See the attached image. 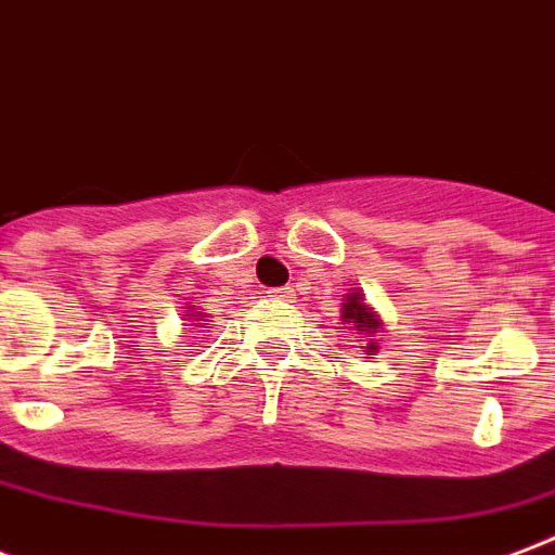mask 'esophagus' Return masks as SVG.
<instances>
[{
  "label": "esophagus",
  "mask_w": 555,
  "mask_h": 555,
  "mask_svg": "<svg viewBox=\"0 0 555 555\" xmlns=\"http://www.w3.org/2000/svg\"><path fill=\"white\" fill-rule=\"evenodd\" d=\"M270 299H282V302H291L294 299V287H273V291H268Z\"/></svg>",
  "instance_id": "1"
}]
</instances>
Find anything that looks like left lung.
Instances as JSON below:
<instances>
[{"instance_id": "obj_1", "label": "left lung", "mask_w": 555, "mask_h": 555, "mask_svg": "<svg viewBox=\"0 0 555 555\" xmlns=\"http://www.w3.org/2000/svg\"><path fill=\"white\" fill-rule=\"evenodd\" d=\"M340 320H344V323L349 325L354 334H363V337H366V344L361 346L363 352L366 354L378 352V332L384 328V323H380V317L375 314V311H372L366 302H363V294L358 291V287L346 294Z\"/></svg>"}]
</instances>
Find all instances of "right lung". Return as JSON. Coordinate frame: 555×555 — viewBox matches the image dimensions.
Instances as JSON below:
<instances>
[{
	"mask_svg": "<svg viewBox=\"0 0 555 555\" xmlns=\"http://www.w3.org/2000/svg\"><path fill=\"white\" fill-rule=\"evenodd\" d=\"M185 320H192V325H197V328H209V320H203V311H197L194 306H189V311H185Z\"/></svg>",
	"mask_w": 555,
	"mask_h": 555,
	"instance_id": "1",
	"label": "right lung"
}]
</instances>
